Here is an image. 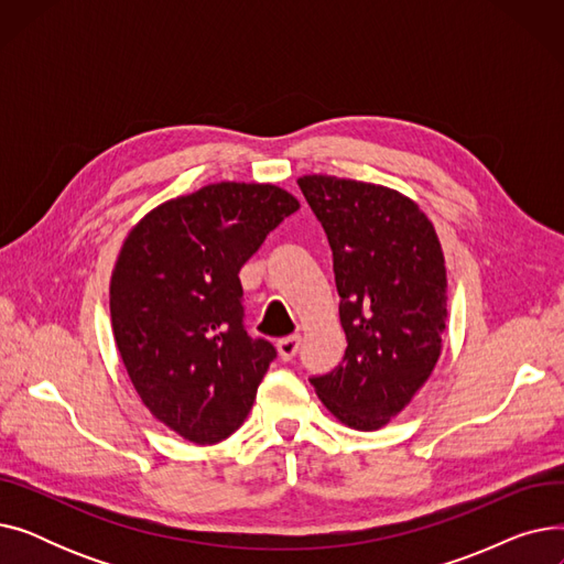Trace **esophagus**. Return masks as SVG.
<instances>
[{
    "label": "esophagus",
    "instance_id": "34e87169",
    "mask_svg": "<svg viewBox=\"0 0 564 564\" xmlns=\"http://www.w3.org/2000/svg\"><path fill=\"white\" fill-rule=\"evenodd\" d=\"M300 343H302V338H300V336H288V338H281V340L276 343L279 357H281L283 361H290V359L294 357V354H297Z\"/></svg>",
    "mask_w": 564,
    "mask_h": 564
}]
</instances>
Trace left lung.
<instances>
[{"label": "left lung", "mask_w": 564, "mask_h": 564, "mask_svg": "<svg viewBox=\"0 0 564 564\" xmlns=\"http://www.w3.org/2000/svg\"><path fill=\"white\" fill-rule=\"evenodd\" d=\"M334 251L343 364L313 377L317 398L361 432L387 425L430 379L448 319L438 235L398 189L336 175L297 181Z\"/></svg>", "instance_id": "8db88e82"}]
</instances>
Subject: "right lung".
Segmentation results:
<instances>
[{
    "mask_svg": "<svg viewBox=\"0 0 564 564\" xmlns=\"http://www.w3.org/2000/svg\"><path fill=\"white\" fill-rule=\"evenodd\" d=\"M300 200L270 183H215L153 207L109 283L113 340L141 402L213 446L245 423L276 357L245 332L242 264Z\"/></svg>",
    "mask_w": 564,
    "mask_h": 564,
    "instance_id": "1",
    "label": "right lung"
}]
</instances>
